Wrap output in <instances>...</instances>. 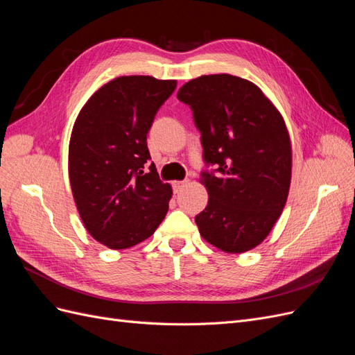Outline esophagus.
<instances>
[{"mask_svg": "<svg viewBox=\"0 0 355 355\" xmlns=\"http://www.w3.org/2000/svg\"><path fill=\"white\" fill-rule=\"evenodd\" d=\"M187 184H188V180H176V182H173L175 192H179V191L184 189L187 187Z\"/></svg>", "mask_w": 355, "mask_h": 355, "instance_id": "obj_1", "label": "esophagus"}]
</instances>
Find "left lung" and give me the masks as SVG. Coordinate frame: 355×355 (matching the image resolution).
Returning a JSON list of instances; mask_svg holds the SVG:
<instances>
[{"label": "left lung", "instance_id": "left-lung-1", "mask_svg": "<svg viewBox=\"0 0 355 355\" xmlns=\"http://www.w3.org/2000/svg\"><path fill=\"white\" fill-rule=\"evenodd\" d=\"M201 133L207 207L196 216L201 237L227 253H244L271 232L286 206L292 145L282 114L256 84L230 73L182 85Z\"/></svg>", "mask_w": 355, "mask_h": 355}]
</instances>
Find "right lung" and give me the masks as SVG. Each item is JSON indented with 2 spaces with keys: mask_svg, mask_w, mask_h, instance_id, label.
<instances>
[{
  "mask_svg": "<svg viewBox=\"0 0 355 355\" xmlns=\"http://www.w3.org/2000/svg\"><path fill=\"white\" fill-rule=\"evenodd\" d=\"M176 80L118 77L94 92L75 120L69 182L85 230L114 250L155 232L168 210L171 187L159 180L146 135Z\"/></svg>",
  "mask_w": 355,
  "mask_h": 355,
  "instance_id": "right-lung-1",
  "label": "right lung"
}]
</instances>
